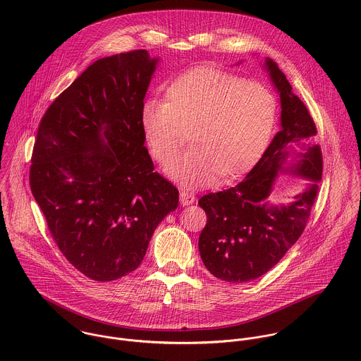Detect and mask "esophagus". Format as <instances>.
Returning a JSON list of instances; mask_svg holds the SVG:
<instances>
[{"label": "esophagus", "instance_id": "34e87169", "mask_svg": "<svg viewBox=\"0 0 361 361\" xmlns=\"http://www.w3.org/2000/svg\"><path fill=\"white\" fill-rule=\"evenodd\" d=\"M196 202L195 195L189 193V192H180V204L182 206H190Z\"/></svg>", "mask_w": 361, "mask_h": 361}]
</instances>
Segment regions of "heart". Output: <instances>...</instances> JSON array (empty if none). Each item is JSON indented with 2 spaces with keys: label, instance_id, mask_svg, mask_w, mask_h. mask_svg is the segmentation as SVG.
I'll return each mask as SVG.
<instances>
[{
  "label": "heart",
  "instance_id": "b5f03b06",
  "mask_svg": "<svg viewBox=\"0 0 361 361\" xmlns=\"http://www.w3.org/2000/svg\"><path fill=\"white\" fill-rule=\"evenodd\" d=\"M276 115L274 94L261 83L197 68L175 79L165 100L142 105L140 123L155 159L165 164L189 140L193 147L166 166L186 188L212 183L218 175H242L265 150Z\"/></svg>",
  "mask_w": 361,
  "mask_h": 361
}]
</instances>
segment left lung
Masks as SVG:
<instances>
[{
	"mask_svg": "<svg viewBox=\"0 0 361 361\" xmlns=\"http://www.w3.org/2000/svg\"><path fill=\"white\" fill-rule=\"evenodd\" d=\"M267 69L281 100V130L255 168L235 188L208 193L199 200L207 224L199 250L207 269L216 278L243 283L268 272L302 236L322 176L319 146L307 143L317 135L307 106L293 93L278 65L267 58ZM301 147L296 152L294 146ZM290 154L295 159L287 164ZM279 171L310 182L290 205H269L267 197Z\"/></svg>",
	"mask_w": 361,
	"mask_h": 361,
	"instance_id": "1",
	"label": "left lung"
}]
</instances>
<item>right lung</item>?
I'll list each match as a JSON object with an SVG mask.
<instances>
[{
	"label": "right lung",
	"instance_id": "obj_1",
	"mask_svg": "<svg viewBox=\"0 0 361 361\" xmlns=\"http://www.w3.org/2000/svg\"><path fill=\"white\" fill-rule=\"evenodd\" d=\"M157 63L146 50L96 61L39 125L32 193L61 253L93 281L135 271L179 203L178 189L154 172L140 123Z\"/></svg>",
	"mask_w": 361,
	"mask_h": 361
}]
</instances>
